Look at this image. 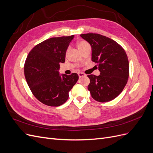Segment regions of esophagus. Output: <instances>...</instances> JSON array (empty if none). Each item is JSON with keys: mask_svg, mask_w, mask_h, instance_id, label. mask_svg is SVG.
<instances>
[{"mask_svg": "<svg viewBox=\"0 0 153 153\" xmlns=\"http://www.w3.org/2000/svg\"><path fill=\"white\" fill-rule=\"evenodd\" d=\"M78 77H79V78H81L82 77L86 76L85 74H84V73H78Z\"/></svg>", "mask_w": 153, "mask_h": 153, "instance_id": "obj_1", "label": "esophagus"}]
</instances>
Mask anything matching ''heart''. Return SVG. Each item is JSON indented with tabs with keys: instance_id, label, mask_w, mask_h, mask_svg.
<instances>
[{
	"instance_id": "1",
	"label": "heart",
	"mask_w": 153,
	"mask_h": 153,
	"mask_svg": "<svg viewBox=\"0 0 153 153\" xmlns=\"http://www.w3.org/2000/svg\"><path fill=\"white\" fill-rule=\"evenodd\" d=\"M88 45H89V44H88V43L87 42V41H79V42L78 43L77 46H78V49H79L80 51L81 50H82L84 47H85L86 46H87ZM66 52H68V50H67Z\"/></svg>"
}]
</instances>
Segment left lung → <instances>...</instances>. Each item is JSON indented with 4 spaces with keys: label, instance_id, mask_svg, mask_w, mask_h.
<instances>
[{
    "label": "left lung",
    "instance_id": "8db88e82",
    "mask_svg": "<svg viewBox=\"0 0 153 153\" xmlns=\"http://www.w3.org/2000/svg\"><path fill=\"white\" fill-rule=\"evenodd\" d=\"M92 48V61L97 63L99 76L89 75L88 90L92 98L99 102H107L116 98L126 85L129 62L126 52L116 41L95 33L81 34Z\"/></svg>",
    "mask_w": 153,
    "mask_h": 153
}]
</instances>
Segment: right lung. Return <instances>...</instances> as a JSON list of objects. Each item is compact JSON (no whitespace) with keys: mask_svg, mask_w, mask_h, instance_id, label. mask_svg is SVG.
Returning a JSON list of instances; mask_svg holds the SVG:
<instances>
[{"mask_svg":"<svg viewBox=\"0 0 153 153\" xmlns=\"http://www.w3.org/2000/svg\"><path fill=\"white\" fill-rule=\"evenodd\" d=\"M74 38L62 36L45 40L32 48L24 64V75L32 93L42 103L59 106L68 100L69 92L78 79L76 73L59 75L60 63Z\"/></svg>","mask_w":153,"mask_h":153,"instance_id":"add662e5","label":"right lung"}]
</instances>
